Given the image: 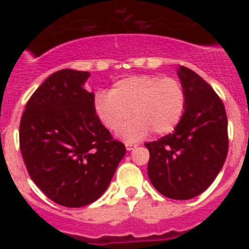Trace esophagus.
I'll return each mask as SVG.
<instances>
[{
    "label": "esophagus",
    "instance_id": "obj_1",
    "mask_svg": "<svg viewBox=\"0 0 249 249\" xmlns=\"http://www.w3.org/2000/svg\"><path fill=\"white\" fill-rule=\"evenodd\" d=\"M136 146H137V144H133V143H126V148H127V151H132V149L135 148Z\"/></svg>",
    "mask_w": 249,
    "mask_h": 249
}]
</instances>
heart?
Wrapping results in <instances>:
<instances>
[{
    "label": "heart",
    "instance_id": "1",
    "mask_svg": "<svg viewBox=\"0 0 249 249\" xmlns=\"http://www.w3.org/2000/svg\"><path fill=\"white\" fill-rule=\"evenodd\" d=\"M186 91L172 77L136 74L124 77L109 92H100L94 109L111 132H118L132 116L135 120L121 132L126 141H138L152 131L167 135L181 122L186 109Z\"/></svg>",
    "mask_w": 249,
    "mask_h": 249
}]
</instances>
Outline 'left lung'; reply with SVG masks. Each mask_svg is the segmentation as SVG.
Here are the masks:
<instances>
[{
	"mask_svg": "<svg viewBox=\"0 0 249 249\" xmlns=\"http://www.w3.org/2000/svg\"><path fill=\"white\" fill-rule=\"evenodd\" d=\"M186 109L175 131L144 143L149 151V181L164 197L191 199L211 186L228 152L224 105L201 76L181 66Z\"/></svg>",
	"mask_w": 249,
	"mask_h": 249,
	"instance_id": "8db88e82",
	"label": "left lung"
}]
</instances>
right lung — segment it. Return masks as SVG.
<instances>
[{"mask_svg": "<svg viewBox=\"0 0 249 249\" xmlns=\"http://www.w3.org/2000/svg\"><path fill=\"white\" fill-rule=\"evenodd\" d=\"M89 72L61 70L31 96L19 123V148L32 181L48 198L77 208L103 195L126 147L113 140L83 85Z\"/></svg>", "mask_w": 249, "mask_h": 249, "instance_id": "right-lung-1", "label": "right lung"}]
</instances>
